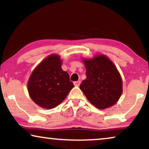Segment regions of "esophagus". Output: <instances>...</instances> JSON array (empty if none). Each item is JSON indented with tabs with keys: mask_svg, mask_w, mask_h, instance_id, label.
<instances>
[{
	"mask_svg": "<svg viewBox=\"0 0 149 149\" xmlns=\"http://www.w3.org/2000/svg\"><path fill=\"white\" fill-rule=\"evenodd\" d=\"M80 84H81V81H74V86L78 87V86H79V85H80Z\"/></svg>",
	"mask_w": 149,
	"mask_h": 149,
	"instance_id": "1",
	"label": "esophagus"
}]
</instances>
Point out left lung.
Masks as SVG:
<instances>
[{
	"instance_id": "left-lung-1",
	"label": "left lung",
	"mask_w": 149,
	"mask_h": 149,
	"mask_svg": "<svg viewBox=\"0 0 149 149\" xmlns=\"http://www.w3.org/2000/svg\"><path fill=\"white\" fill-rule=\"evenodd\" d=\"M81 60L87 78L82 81L80 89L87 99L98 109L113 107L123 92V81L117 67L104 54Z\"/></svg>"
}]
</instances>
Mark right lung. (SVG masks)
<instances>
[{
  "mask_svg": "<svg viewBox=\"0 0 149 149\" xmlns=\"http://www.w3.org/2000/svg\"><path fill=\"white\" fill-rule=\"evenodd\" d=\"M62 64L58 54L49 55L36 66L28 79L30 98L42 109L56 107L74 87L68 73L62 69Z\"/></svg>",
  "mask_w": 149,
  "mask_h": 149,
  "instance_id": "right-lung-1",
  "label": "right lung"
}]
</instances>
